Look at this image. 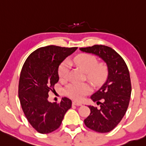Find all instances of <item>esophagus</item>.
I'll use <instances>...</instances> for the list:
<instances>
[{"instance_id":"obj_1","label":"esophagus","mask_w":146,"mask_h":146,"mask_svg":"<svg viewBox=\"0 0 146 146\" xmlns=\"http://www.w3.org/2000/svg\"><path fill=\"white\" fill-rule=\"evenodd\" d=\"M73 105L77 106H82V104L80 102H78V101H73Z\"/></svg>"}]
</instances>
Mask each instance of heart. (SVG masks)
<instances>
[{"mask_svg":"<svg viewBox=\"0 0 146 146\" xmlns=\"http://www.w3.org/2000/svg\"><path fill=\"white\" fill-rule=\"evenodd\" d=\"M73 62L82 70L87 73V77L94 82H98L102 79L106 72L105 65L97 64V60L90 54H82L76 56ZM70 72V63L68 60L63 61L58 70L59 79L66 80ZM91 92V87L87 84L71 83L66 88V93L68 96L76 100H82L86 95Z\"/></svg>","mask_w":146,"mask_h":146,"instance_id":"1","label":"heart"}]
</instances>
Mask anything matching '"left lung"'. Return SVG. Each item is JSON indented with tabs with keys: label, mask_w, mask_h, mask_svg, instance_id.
I'll list each match as a JSON object with an SVG mask.
<instances>
[{
	"label": "left lung",
	"mask_w": 146,
	"mask_h": 146,
	"mask_svg": "<svg viewBox=\"0 0 146 146\" xmlns=\"http://www.w3.org/2000/svg\"><path fill=\"white\" fill-rule=\"evenodd\" d=\"M80 50L100 57L108 67L106 80L91 96L93 101L100 104V108L89 106L91 112L84 122L96 132H109L122 120L129 104L131 85L129 69L122 56L108 46L95 45Z\"/></svg>",
	"instance_id": "1"
}]
</instances>
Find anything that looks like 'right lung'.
Instances as JSON below:
<instances>
[{"label":"right lung","mask_w":146,"mask_h":146,"mask_svg":"<svg viewBox=\"0 0 146 146\" xmlns=\"http://www.w3.org/2000/svg\"><path fill=\"white\" fill-rule=\"evenodd\" d=\"M78 47L50 45L37 49L28 56L20 73L19 99L26 117L40 134H49L60 127L72 101L66 97L59 104L48 101V93L59 81V66Z\"/></svg>","instance_id":"obj_1"}]
</instances>
